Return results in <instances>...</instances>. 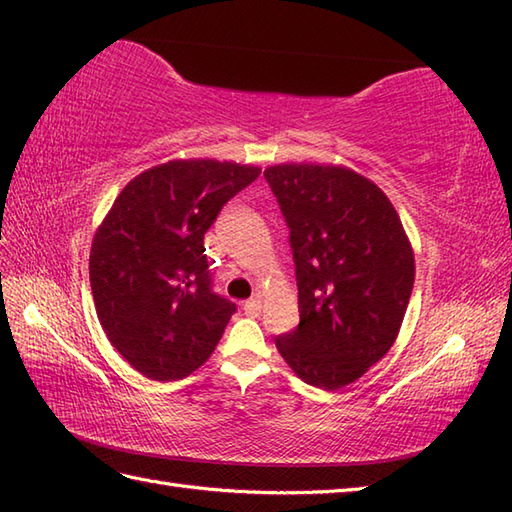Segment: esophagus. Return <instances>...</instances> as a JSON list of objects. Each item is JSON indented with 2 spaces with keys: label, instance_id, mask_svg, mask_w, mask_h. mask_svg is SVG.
Returning <instances> with one entry per match:
<instances>
[{
  "label": "esophagus",
  "instance_id": "esophagus-1",
  "mask_svg": "<svg viewBox=\"0 0 512 512\" xmlns=\"http://www.w3.org/2000/svg\"><path fill=\"white\" fill-rule=\"evenodd\" d=\"M259 310H262V299H259V297L244 301V312L250 314V317H257Z\"/></svg>",
  "mask_w": 512,
  "mask_h": 512
}]
</instances>
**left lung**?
<instances>
[{
	"instance_id": "1",
	"label": "left lung",
	"mask_w": 512,
	"mask_h": 512,
	"mask_svg": "<svg viewBox=\"0 0 512 512\" xmlns=\"http://www.w3.org/2000/svg\"><path fill=\"white\" fill-rule=\"evenodd\" d=\"M290 228L299 325L277 350L303 383L341 389L383 358L400 332L416 264L400 217L372 180L341 165L264 171Z\"/></svg>"
}]
</instances>
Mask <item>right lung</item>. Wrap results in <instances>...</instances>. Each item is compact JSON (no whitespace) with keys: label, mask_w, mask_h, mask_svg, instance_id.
Wrapping results in <instances>:
<instances>
[{"label":"right lung","mask_w":512,"mask_h":512,"mask_svg":"<svg viewBox=\"0 0 512 512\" xmlns=\"http://www.w3.org/2000/svg\"><path fill=\"white\" fill-rule=\"evenodd\" d=\"M259 173L211 158L162 162L129 180L96 228V314L118 354L143 376L180 380L220 343L235 303L211 290L204 233Z\"/></svg>","instance_id":"add662e5"}]
</instances>
